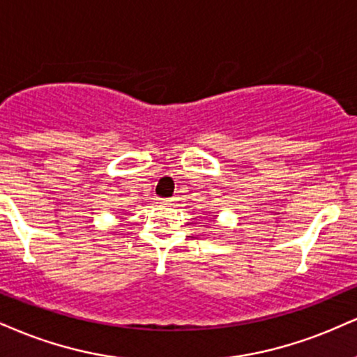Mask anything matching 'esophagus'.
Here are the masks:
<instances>
[{
    "label": "esophagus",
    "mask_w": 357,
    "mask_h": 357,
    "mask_svg": "<svg viewBox=\"0 0 357 357\" xmlns=\"http://www.w3.org/2000/svg\"><path fill=\"white\" fill-rule=\"evenodd\" d=\"M176 199L174 197H169V199H162V204H174Z\"/></svg>",
    "instance_id": "obj_1"
}]
</instances>
